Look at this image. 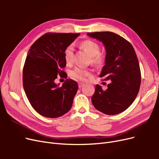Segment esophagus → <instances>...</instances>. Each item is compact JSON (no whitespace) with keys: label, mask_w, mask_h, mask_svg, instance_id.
Instances as JSON below:
<instances>
[{"label":"esophagus","mask_w":159,"mask_h":159,"mask_svg":"<svg viewBox=\"0 0 159 159\" xmlns=\"http://www.w3.org/2000/svg\"><path fill=\"white\" fill-rule=\"evenodd\" d=\"M84 85H85V84H83V83H79V84H78V85H79V88H82Z\"/></svg>","instance_id":"esophagus-1"}]
</instances>
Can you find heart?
Here are the masks:
<instances>
[{"instance_id":"1","label":"heart","mask_w":159,"mask_h":159,"mask_svg":"<svg viewBox=\"0 0 159 159\" xmlns=\"http://www.w3.org/2000/svg\"><path fill=\"white\" fill-rule=\"evenodd\" d=\"M80 47L88 53L91 57V62L92 64L100 66L102 65L105 60V57L100 53V46L97 43L92 40H84L80 44ZM64 59L67 63H71L73 60L74 48L71 45L67 46L64 51ZM91 75V71L89 69L83 68H74L70 72V76L75 80L84 81L88 76Z\"/></svg>"}]
</instances>
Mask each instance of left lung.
<instances>
[{"label": "left lung", "instance_id": "obj_1", "mask_svg": "<svg viewBox=\"0 0 159 159\" xmlns=\"http://www.w3.org/2000/svg\"><path fill=\"white\" fill-rule=\"evenodd\" d=\"M105 46V65L99 75L111 80L107 89L95 85L91 102L96 109L106 115H117L126 110L135 99L141 85V71L133 46L111 32L88 33Z\"/></svg>", "mask_w": 159, "mask_h": 159}]
</instances>
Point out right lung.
<instances>
[{"instance_id": "right-lung-1", "label": "right lung", "mask_w": 159, "mask_h": 159, "mask_svg": "<svg viewBox=\"0 0 159 159\" xmlns=\"http://www.w3.org/2000/svg\"><path fill=\"white\" fill-rule=\"evenodd\" d=\"M79 35L47 33L38 38L28 50L23 68V87L32 107L42 116L59 117L72 106L78 84L67 79L60 87L55 80L57 75H66L62 70L66 66L64 51Z\"/></svg>"}]
</instances>
